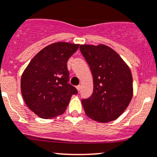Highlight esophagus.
<instances>
[{"instance_id": "obj_1", "label": "esophagus", "mask_w": 157, "mask_h": 157, "mask_svg": "<svg viewBox=\"0 0 157 157\" xmlns=\"http://www.w3.org/2000/svg\"><path fill=\"white\" fill-rule=\"evenodd\" d=\"M76 88H77V90H78V92H79L80 90V89H81V86H80V85H79V86H76Z\"/></svg>"}]
</instances>
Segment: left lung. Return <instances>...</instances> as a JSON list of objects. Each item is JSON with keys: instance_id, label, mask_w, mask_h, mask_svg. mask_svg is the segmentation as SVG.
<instances>
[{"instance_id": "left-lung-1", "label": "left lung", "mask_w": 157, "mask_h": 157, "mask_svg": "<svg viewBox=\"0 0 157 157\" xmlns=\"http://www.w3.org/2000/svg\"><path fill=\"white\" fill-rule=\"evenodd\" d=\"M93 77V93L82 105L90 118L101 123L117 119L133 97L131 70L115 51L103 44L81 45Z\"/></svg>"}]
</instances>
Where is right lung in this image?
<instances>
[{"mask_svg":"<svg viewBox=\"0 0 157 157\" xmlns=\"http://www.w3.org/2000/svg\"><path fill=\"white\" fill-rule=\"evenodd\" d=\"M79 44L55 42L38 52L23 71L20 87L23 100L39 118L51 119L65 112L77 90L67 82V60Z\"/></svg>","mask_w":157,"mask_h":157,"instance_id":"add662e5","label":"right lung"}]
</instances>
